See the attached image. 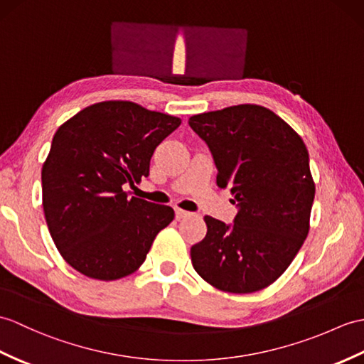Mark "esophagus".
<instances>
[{"label": "esophagus", "instance_id": "esophagus-1", "mask_svg": "<svg viewBox=\"0 0 364 364\" xmlns=\"http://www.w3.org/2000/svg\"><path fill=\"white\" fill-rule=\"evenodd\" d=\"M175 217H176V220H181V218L191 217V213H188V210H184V209L176 208V209H175Z\"/></svg>", "mask_w": 364, "mask_h": 364}]
</instances>
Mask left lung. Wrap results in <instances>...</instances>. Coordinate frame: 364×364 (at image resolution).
Wrapping results in <instances>:
<instances>
[{
    "label": "left lung",
    "mask_w": 364,
    "mask_h": 364,
    "mask_svg": "<svg viewBox=\"0 0 364 364\" xmlns=\"http://www.w3.org/2000/svg\"><path fill=\"white\" fill-rule=\"evenodd\" d=\"M189 125L214 156L217 186L237 203L232 226L205 215L208 231L192 245V265L222 291H259L282 276L310 231L315 181L306 144L255 104L193 114Z\"/></svg>",
    "instance_id": "8db88e82"
}]
</instances>
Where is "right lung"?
Masks as SVG:
<instances>
[{"instance_id": "right-lung-1", "label": "right lung", "mask_w": 364, "mask_h": 364, "mask_svg": "<svg viewBox=\"0 0 364 364\" xmlns=\"http://www.w3.org/2000/svg\"><path fill=\"white\" fill-rule=\"evenodd\" d=\"M180 124L129 100H105L58 127L41 191L49 234L66 264L97 281H116L144 264L175 213L129 198L124 184L149 176L155 149Z\"/></svg>"}]
</instances>
